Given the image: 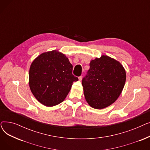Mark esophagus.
<instances>
[{"label":"esophagus","instance_id":"esophagus-1","mask_svg":"<svg viewBox=\"0 0 150 150\" xmlns=\"http://www.w3.org/2000/svg\"><path fill=\"white\" fill-rule=\"evenodd\" d=\"M82 78H83L82 76H80L78 77V79H79V81H81L82 80Z\"/></svg>","mask_w":150,"mask_h":150}]
</instances>
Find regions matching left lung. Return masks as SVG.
Wrapping results in <instances>:
<instances>
[{
	"label": "left lung",
	"instance_id": "obj_1",
	"mask_svg": "<svg viewBox=\"0 0 150 150\" xmlns=\"http://www.w3.org/2000/svg\"><path fill=\"white\" fill-rule=\"evenodd\" d=\"M82 80L84 97L91 107L103 109L114 103L122 93L125 70L119 61L106 55L92 60Z\"/></svg>",
	"mask_w": 150,
	"mask_h": 150
}]
</instances>
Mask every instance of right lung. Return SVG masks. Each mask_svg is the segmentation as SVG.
Returning <instances> with one entry per match:
<instances>
[{
	"mask_svg": "<svg viewBox=\"0 0 150 150\" xmlns=\"http://www.w3.org/2000/svg\"><path fill=\"white\" fill-rule=\"evenodd\" d=\"M73 66L68 58L57 50L43 53L31 63L29 85L35 97L46 106L64 101L74 81Z\"/></svg>",
	"mask_w": 150,
	"mask_h": 150,
	"instance_id": "add662e5",
	"label": "right lung"
}]
</instances>
